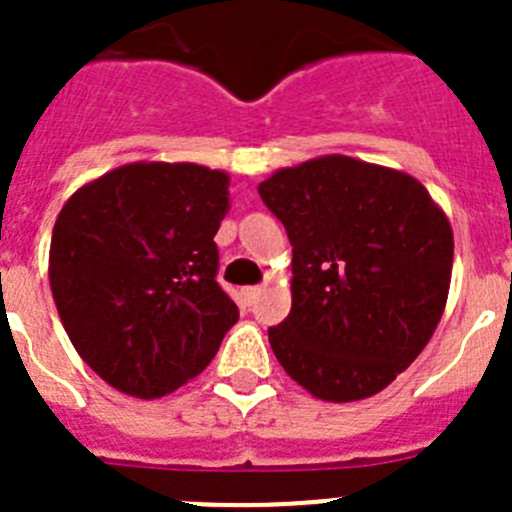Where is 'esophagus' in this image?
Returning <instances> with one entry per match:
<instances>
[{
  "label": "esophagus",
  "instance_id": "34e87169",
  "mask_svg": "<svg viewBox=\"0 0 512 512\" xmlns=\"http://www.w3.org/2000/svg\"><path fill=\"white\" fill-rule=\"evenodd\" d=\"M261 295V287H243V302L246 305H253V302L259 300Z\"/></svg>",
  "mask_w": 512,
  "mask_h": 512
}]
</instances>
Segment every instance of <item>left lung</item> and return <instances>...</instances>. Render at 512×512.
<instances>
[{
    "mask_svg": "<svg viewBox=\"0 0 512 512\" xmlns=\"http://www.w3.org/2000/svg\"><path fill=\"white\" fill-rule=\"evenodd\" d=\"M259 194L292 243V310L269 328L271 351L320 400L377 395L441 320L449 220L418 179L348 156L277 171Z\"/></svg>",
    "mask_w": 512,
    "mask_h": 512,
    "instance_id": "left-lung-1",
    "label": "left lung"
}]
</instances>
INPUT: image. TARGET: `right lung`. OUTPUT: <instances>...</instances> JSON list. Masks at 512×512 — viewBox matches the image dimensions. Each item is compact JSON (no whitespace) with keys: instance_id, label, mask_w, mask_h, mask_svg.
<instances>
[{"instance_id":"1","label":"right lung","mask_w":512,"mask_h":512,"mask_svg":"<svg viewBox=\"0 0 512 512\" xmlns=\"http://www.w3.org/2000/svg\"><path fill=\"white\" fill-rule=\"evenodd\" d=\"M228 174L128 164L84 184L53 228L51 277L79 356L125 395L179 390L215 359L238 307L217 284Z\"/></svg>"}]
</instances>
